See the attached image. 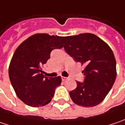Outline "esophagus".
Wrapping results in <instances>:
<instances>
[{
    "label": "esophagus",
    "instance_id": "obj_1",
    "mask_svg": "<svg viewBox=\"0 0 125 125\" xmlns=\"http://www.w3.org/2000/svg\"><path fill=\"white\" fill-rule=\"evenodd\" d=\"M62 79L63 81H64L67 80V79H68V78H67V77H64V76H62Z\"/></svg>",
    "mask_w": 125,
    "mask_h": 125
}]
</instances>
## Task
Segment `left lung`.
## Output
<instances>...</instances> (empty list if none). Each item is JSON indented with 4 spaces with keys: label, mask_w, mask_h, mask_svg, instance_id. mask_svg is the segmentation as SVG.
Returning a JSON list of instances; mask_svg holds the SVG:
<instances>
[{
    "label": "left lung",
    "mask_w": 125,
    "mask_h": 125,
    "mask_svg": "<svg viewBox=\"0 0 125 125\" xmlns=\"http://www.w3.org/2000/svg\"><path fill=\"white\" fill-rule=\"evenodd\" d=\"M67 54L85 68L82 71L84 81L77 82L76 89L69 93L73 102L85 107L100 104L112 88L116 76V61L110 47L91 33L61 37Z\"/></svg>",
    "instance_id": "left-lung-1"
}]
</instances>
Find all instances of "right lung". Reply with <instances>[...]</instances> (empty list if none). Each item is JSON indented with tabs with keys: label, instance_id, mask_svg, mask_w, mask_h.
<instances>
[{
	"label": "right lung",
	"instance_id": "right-lung-1",
	"mask_svg": "<svg viewBox=\"0 0 125 125\" xmlns=\"http://www.w3.org/2000/svg\"><path fill=\"white\" fill-rule=\"evenodd\" d=\"M60 38L45 33L35 34L22 42L13 54L8 69L9 78L17 96L29 106L47 105L56 88L62 83L61 76L48 78L42 71L51 52L63 47Z\"/></svg>",
	"mask_w": 125,
	"mask_h": 125
}]
</instances>
